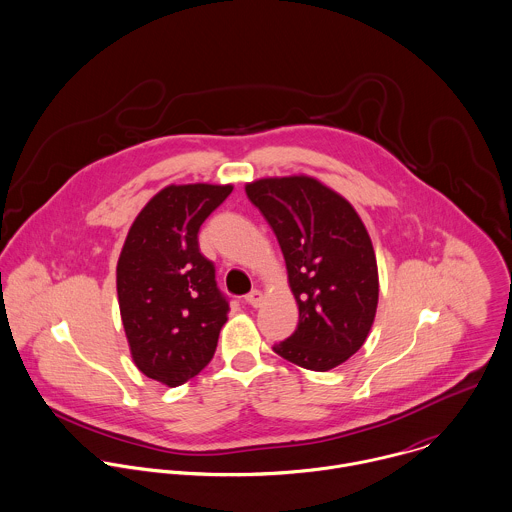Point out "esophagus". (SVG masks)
<instances>
[{"label":"esophagus","instance_id":"34e87169","mask_svg":"<svg viewBox=\"0 0 512 512\" xmlns=\"http://www.w3.org/2000/svg\"><path fill=\"white\" fill-rule=\"evenodd\" d=\"M245 301H247L251 307H259V305L263 303V293H261L259 289H253V291L245 297Z\"/></svg>","mask_w":512,"mask_h":512}]
</instances>
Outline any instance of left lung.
Instances as JSON below:
<instances>
[{
  "label": "left lung",
  "mask_w": 512,
  "mask_h": 512,
  "mask_svg": "<svg viewBox=\"0 0 512 512\" xmlns=\"http://www.w3.org/2000/svg\"><path fill=\"white\" fill-rule=\"evenodd\" d=\"M281 245L299 307L295 333L273 351L309 371H329L355 355L375 321L379 271L355 207L309 175L245 185Z\"/></svg>",
  "instance_id": "left-lung-1"
}]
</instances>
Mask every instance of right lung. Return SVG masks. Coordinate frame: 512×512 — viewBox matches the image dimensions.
Returning a JSON list of instances; mask_svg holds the SVG:
<instances>
[{"label": "right lung", "mask_w": 512, "mask_h": 512, "mask_svg": "<svg viewBox=\"0 0 512 512\" xmlns=\"http://www.w3.org/2000/svg\"><path fill=\"white\" fill-rule=\"evenodd\" d=\"M233 185H167L139 211L117 261V299L135 367L179 387L215 355L229 303L199 251L203 221Z\"/></svg>", "instance_id": "obj_1"}]
</instances>
